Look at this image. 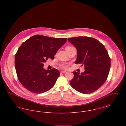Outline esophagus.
Returning <instances> with one entry per match:
<instances>
[{"instance_id": "34e87169", "label": "esophagus", "mask_w": 126, "mask_h": 126, "mask_svg": "<svg viewBox=\"0 0 126 126\" xmlns=\"http://www.w3.org/2000/svg\"><path fill=\"white\" fill-rule=\"evenodd\" d=\"M61 73H63V74H65V73H66V72L65 71H61Z\"/></svg>"}]
</instances>
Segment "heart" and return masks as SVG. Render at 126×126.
Returning a JSON list of instances; mask_svg holds the SVG:
<instances>
[{"label":"heart","mask_w":126,"mask_h":126,"mask_svg":"<svg viewBox=\"0 0 126 126\" xmlns=\"http://www.w3.org/2000/svg\"><path fill=\"white\" fill-rule=\"evenodd\" d=\"M71 48H73V47H71V46H67V47H66V49ZM60 67H61V68H63L64 69H67L68 68V65L67 64H61L60 65Z\"/></svg>","instance_id":"heart-1"}]
</instances>
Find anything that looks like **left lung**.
<instances>
[{
  "label": "left lung",
  "mask_w": 126,
  "mask_h": 126,
  "mask_svg": "<svg viewBox=\"0 0 126 126\" xmlns=\"http://www.w3.org/2000/svg\"><path fill=\"white\" fill-rule=\"evenodd\" d=\"M77 49L76 64H82L85 71L81 74L73 72L74 77L70 83L75 90L82 94H91L104 84L110 67L108 51L94 38L80 36L68 38Z\"/></svg>",
  "instance_id": "1"
}]
</instances>
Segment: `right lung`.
<instances>
[{
    "label": "right lung",
    "instance_id": "1",
    "mask_svg": "<svg viewBox=\"0 0 126 126\" xmlns=\"http://www.w3.org/2000/svg\"><path fill=\"white\" fill-rule=\"evenodd\" d=\"M67 41L41 35L30 37L23 42L15 55V64L19 81L24 88L36 94L51 89L60 75L55 68L47 70L43 63L54 56Z\"/></svg>",
    "mask_w": 126,
    "mask_h": 126
}]
</instances>
